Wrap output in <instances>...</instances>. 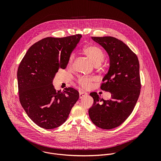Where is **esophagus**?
<instances>
[{
  "label": "esophagus",
  "instance_id": "34e87169",
  "mask_svg": "<svg viewBox=\"0 0 161 161\" xmlns=\"http://www.w3.org/2000/svg\"><path fill=\"white\" fill-rule=\"evenodd\" d=\"M87 94V93H86V92H79V98H82V97L86 96Z\"/></svg>",
  "mask_w": 161,
  "mask_h": 161
}]
</instances>
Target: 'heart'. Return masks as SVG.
I'll list each match as a JSON object with an SVG mask.
<instances>
[{"instance_id":"obj_1","label":"heart","mask_w":161,"mask_h":161,"mask_svg":"<svg viewBox=\"0 0 161 161\" xmlns=\"http://www.w3.org/2000/svg\"><path fill=\"white\" fill-rule=\"evenodd\" d=\"M84 53L91 60L95 66L100 65L105 59V53L99 46L89 45L86 46L83 49ZM74 54L72 53L69 56L68 61V66L72 67L74 60ZM95 80L93 77L80 76L78 77L77 82L80 86L84 89H89L92 85V82Z\"/></svg>"}]
</instances>
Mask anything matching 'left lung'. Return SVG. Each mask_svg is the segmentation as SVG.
<instances>
[{
    "mask_svg": "<svg viewBox=\"0 0 161 161\" xmlns=\"http://www.w3.org/2000/svg\"><path fill=\"white\" fill-rule=\"evenodd\" d=\"M108 53L110 68L100 89L112 93L105 100L97 92L91 93L93 105L89 110L92 123L110 130L121 125L131 114L141 92L139 63L136 54L122 41L112 36L92 37Z\"/></svg>",
    "mask_w": 161,
    "mask_h": 161,
    "instance_id": "obj_1",
    "label": "left lung"
}]
</instances>
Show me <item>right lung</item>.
<instances>
[{"label":"right lung","mask_w":161,"mask_h":161,"mask_svg":"<svg viewBox=\"0 0 161 161\" xmlns=\"http://www.w3.org/2000/svg\"><path fill=\"white\" fill-rule=\"evenodd\" d=\"M81 35L47 37L31 46L17 70L20 102L29 118L38 126L53 129L63 124L78 100L72 88L57 91L52 84L59 69H66L72 51Z\"/></svg>","instance_id":"right-lung-1"}]
</instances>
